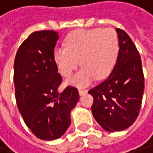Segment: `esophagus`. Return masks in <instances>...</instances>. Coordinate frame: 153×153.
<instances>
[{"label":"esophagus","instance_id":"esophagus-1","mask_svg":"<svg viewBox=\"0 0 153 153\" xmlns=\"http://www.w3.org/2000/svg\"><path fill=\"white\" fill-rule=\"evenodd\" d=\"M86 93H87V91H86V90L79 89V94H80V95H83V94H85Z\"/></svg>","mask_w":153,"mask_h":153}]
</instances>
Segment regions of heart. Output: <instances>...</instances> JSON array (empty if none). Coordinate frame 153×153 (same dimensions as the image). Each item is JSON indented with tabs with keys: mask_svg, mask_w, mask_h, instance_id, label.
Masks as SVG:
<instances>
[{
	"mask_svg": "<svg viewBox=\"0 0 153 153\" xmlns=\"http://www.w3.org/2000/svg\"><path fill=\"white\" fill-rule=\"evenodd\" d=\"M65 48H57L53 58L59 71L70 77L78 68H82L66 83L85 87L96 79L107 78L114 70L118 54L119 40L112 28L78 29L71 32L64 41Z\"/></svg>",
	"mask_w": 153,
	"mask_h": 153,
	"instance_id": "obj_1",
	"label": "heart"
}]
</instances>
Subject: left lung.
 I'll use <instances>...</instances> for the list:
<instances>
[{
  "label": "left lung",
  "mask_w": 153,
  "mask_h": 153,
  "mask_svg": "<svg viewBox=\"0 0 153 153\" xmlns=\"http://www.w3.org/2000/svg\"><path fill=\"white\" fill-rule=\"evenodd\" d=\"M119 54L117 64L103 82L91 89L92 113L108 132L122 131L137 119L144 92L141 59L128 35L117 28Z\"/></svg>",
  "instance_id": "left-lung-1"
}]
</instances>
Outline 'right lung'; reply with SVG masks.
<instances>
[{
  "label": "right lung",
  "instance_id": "obj_1",
  "mask_svg": "<svg viewBox=\"0 0 153 153\" xmlns=\"http://www.w3.org/2000/svg\"><path fill=\"white\" fill-rule=\"evenodd\" d=\"M59 33L46 30L29 36L17 51L13 82L15 99L24 121L36 137L60 138L71 125V112L79 100L75 87L59 93L61 75L53 53Z\"/></svg>",
  "mask_w": 153,
  "mask_h": 153
}]
</instances>
